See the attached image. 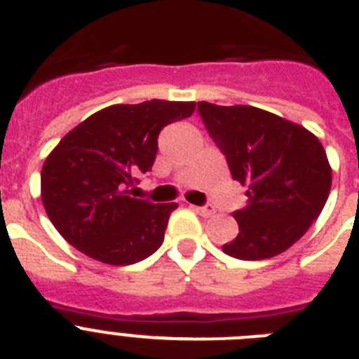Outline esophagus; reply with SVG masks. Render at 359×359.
<instances>
[{
  "mask_svg": "<svg viewBox=\"0 0 359 359\" xmlns=\"http://www.w3.org/2000/svg\"><path fill=\"white\" fill-rule=\"evenodd\" d=\"M194 210L198 212L203 217H210V215L215 214V208L212 205H205V207H194Z\"/></svg>",
  "mask_w": 359,
  "mask_h": 359,
  "instance_id": "obj_1",
  "label": "esophagus"
}]
</instances>
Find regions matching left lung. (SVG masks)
Masks as SVG:
<instances>
[{"label": "left lung", "instance_id": "1", "mask_svg": "<svg viewBox=\"0 0 359 359\" xmlns=\"http://www.w3.org/2000/svg\"><path fill=\"white\" fill-rule=\"evenodd\" d=\"M198 113L231 177L248 185V205L233 212L239 233L223 252L241 261L286 252L316 221L331 192V167L320 140L259 107L198 102Z\"/></svg>", "mask_w": 359, "mask_h": 359}]
</instances>
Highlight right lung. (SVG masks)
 Listing matches in <instances>:
<instances>
[{
    "label": "right lung",
    "instance_id": "obj_1",
    "mask_svg": "<svg viewBox=\"0 0 359 359\" xmlns=\"http://www.w3.org/2000/svg\"><path fill=\"white\" fill-rule=\"evenodd\" d=\"M194 109L196 102L156 98L116 104L59 142L43 165L41 198L73 248L113 266L135 264L160 248L177 203L154 205L128 196V189L152 169L161 129Z\"/></svg>",
    "mask_w": 359,
    "mask_h": 359
}]
</instances>
